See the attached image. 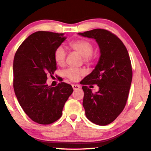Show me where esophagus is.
Returning <instances> with one entry per match:
<instances>
[{
    "instance_id": "1",
    "label": "esophagus",
    "mask_w": 151,
    "mask_h": 151,
    "mask_svg": "<svg viewBox=\"0 0 151 151\" xmlns=\"http://www.w3.org/2000/svg\"><path fill=\"white\" fill-rule=\"evenodd\" d=\"M72 86H73L74 91H76V90H77V89L81 88L80 85H73Z\"/></svg>"
}]
</instances>
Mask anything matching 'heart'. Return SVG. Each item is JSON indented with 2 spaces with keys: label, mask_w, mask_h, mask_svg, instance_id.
Instances as JSON below:
<instances>
[{
  "label": "heart",
  "mask_w": 151,
  "mask_h": 151,
  "mask_svg": "<svg viewBox=\"0 0 151 151\" xmlns=\"http://www.w3.org/2000/svg\"><path fill=\"white\" fill-rule=\"evenodd\" d=\"M70 47L79 53L84 57V61L87 64L93 62L92 53L93 52V45L87 40H77L70 43ZM66 56L65 48L63 46H58L54 52V59L58 65H64ZM85 74V71L81 68H69L63 72L64 76L72 81H77L81 76Z\"/></svg>",
  "instance_id": "obj_1"
}]
</instances>
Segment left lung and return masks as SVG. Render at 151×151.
<instances>
[{"mask_svg": "<svg viewBox=\"0 0 151 151\" xmlns=\"http://www.w3.org/2000/svg\"><path fill=\"white\" fill-rule=\"evenodd\" d=\"M78 35L95 39L100 48L95 68L81 83L86 118L104 126L113 122L126 105L132 78L131 59L123 42L109 30L96 29ZM95 83L99 88L94 94L86 85Z\"/></svg>", "mask_w": 151, "mask_h": 151, "instance_id": "1", "label": "left lung"}]
</instances>
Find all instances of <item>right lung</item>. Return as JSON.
<instances>
[{"instance_id":"obj_1","label":"right lung","mask_w":151,"mask_h":151,"mask_svg":"<svg viewBox=\"0 0 151 151\" xmlns=\"http://www.w3.org/2000/svg\"><path fill=\"white\" fill-rule=\"evenodd\" d=\"M66 39L63 33L38 31L20 45L13 62V87L17 100L34 122L49 124L62 115L66 101L73 93L72 86L60 83L48 86L47 75L57 70L56 48Z\"/></svg>"}]
</instances>
